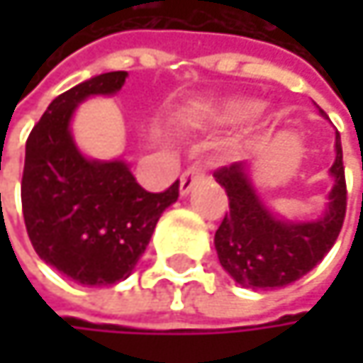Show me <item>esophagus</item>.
I'll list each match as a JSON object with an SVG mask.
<instances>
[{
	"label": "esophagus",
	"instance_id": "34e87169",
	"mask_svg": "<svg viewBox=\"0 0 363 363\" xmlns=\"http://www.w3.org/2000/svg\"><path fill=\"white\" fill-rule=\"evenodd\" d=\"M201 170L197 168V166H193V168H189L184 174L181 177V195L184 197V195H189L191 193V189L197 184V182L201 181Z\"/></svg>",
	"mask_w": 363,
	"mask_h": 363
}]
</instances>
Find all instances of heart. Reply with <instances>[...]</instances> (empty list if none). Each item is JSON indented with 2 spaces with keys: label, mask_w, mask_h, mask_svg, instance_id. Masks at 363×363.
I'll list each match as a JSON object with an SVG mask.
<instances>
[{
  "label": "heart",
  "mask_w": 363,
  "mask_h": 363,
  "mask_svg": "<svg viewBox=\"0 0 363 363\" xmlns=\"http://www.w3.org/2000/svg\"><path fill=\"white\" fill-rule=\"evenodd\" d=\"M262 109V103L258 99L250 96H235V99H227L220 105H216L210 111L212 121L220 123V125H233V123H242L252 119L254 115H258Z\"/></svg>",
  "instance_id": "heart-1"
}]
</instances>
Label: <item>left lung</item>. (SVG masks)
Here are the masks:
<instances>
[{
  "instance_id": "8db88e82",
  "label": "left lung",
  "mask_w": 363,
  "mask_h": 363,
  "mask_svg": "<svg viewBox=\"0 0 363 363\" xmlns=\"http://www.w3.org/2000/svg\"><path fill=\"white\" fill-rule=\"evenodd\" d=\"M320 115L326 117L322 109ZM334 164L328 170L332 189L324 212L307 220L279 216L262 201L252 181V162H235L214 172L229 195V214L214 235V248L235 284L252 290L284 288L307 275L330 252L347 208L338 132L334 134Z\"/></svg>"
}]
</instances>
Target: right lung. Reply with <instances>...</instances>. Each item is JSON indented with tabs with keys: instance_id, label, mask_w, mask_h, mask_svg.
I'll list each match as a JSON object with an SVG mask.
<instances>
[{
	"instance_id": "right-lung-1",
	"label": "right lung",
	"mask_w": 363,
	"mask_h": 363,
	"mask_svg": "<svg viewBox=\"0 0 363 363\" xmlns=\"http://www.w3.org/2000/svg\"><path fill=\"white\" fill-rule=\"evenodd\" d=\"M125 71L94 75L56 96L25 149L23 214L37 256L82 286H113L136 269L179 181L164 193L145 191L125 160L88 157L71 121L90 96H113Z\"/></svg>"
}]
</instances>
